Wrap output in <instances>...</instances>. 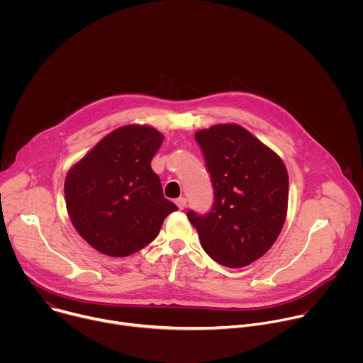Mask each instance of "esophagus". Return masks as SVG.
I'll use <instances>...</instances> for the list:
<instances>
[{"label": "esophagus", "mask_w": 363, "mask_h": 363, "mask_svg": "<svg viewBox=\"0 0 363 363\" xmlns=\"http://www.w3.org/2000/svg\"><path fill=\"white\" fill-rule=\"evenodd\" d=\"M175 203H177V206H178L179 210H185V208H186V199H185L184 196L178 198V199L175 201Z\"/></svg>", "instance_id": "1"}]
</instances>
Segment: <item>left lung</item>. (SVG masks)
I'll return each mask as SVG.
<instances>
[{"label": "left lung", "mask_w": 363, "mask_h": 363, "mask_svg": "<svg viewBox=\"0 0 363 363\" xmlns=\"http://www.w3.org/2000/svg\"><path fill=\"white\" fill-rule=\"evenodd\" d=\"M195 139L214 188L213 208L186 217L205 252L221 266L240 269L264 255L286 220L289 175L281 158L238 125L202 129Z\"/></svg>", "instance_id": "8db88e82"}]
</instances>
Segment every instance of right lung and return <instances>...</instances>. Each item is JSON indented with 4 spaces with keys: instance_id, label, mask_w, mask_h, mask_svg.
Instances as JSON below:
<instances>
[{
    "instance_id": "obj_1",
    "label": "right lung",
    "mask_w": 363,
    "mask_h": 363,
    "mask_svg": "<svg viewBox=\"0 0 363 363\" xmlns=\"http://www.w3.org/2000/svg\"><path fill=\"white\" fill-rule=\"evenodd\" d=\"M164 135L126 125L103 138L72 167L65 182L69 217L99 252L126 257L152 242L178 206L150 168Z\"/></svg>"
}]
</instances>
